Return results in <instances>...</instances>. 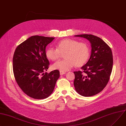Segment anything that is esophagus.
I'll return each mask as SVG.
<instances>
[{
	"mask_svg": "<svg viewBox=\"0 0 126 126\" xmlns=\"http://www.w3.org/2000/svg\"><path fill=\"white\" fill-rule=\"evenodd\" d=\"M65 73H66V72H65L61 71H60V75H64V74H65Z\"/></svg>",
	"mask_w": 126,
	"mask_h": 126,
	"instance_id": "1",
	"label": "esophagus"
}]
</instances>
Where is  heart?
<instances>
[{
	"label": "heart",
	"instance_id": "obj_1",
	"mask_svg": "<svg viewBox=\"0 0 126 126\" xmlns=\"http://www.w3.org/2000/svg\"><path fill=\"white\" fill-rule=\"evenodd\" d=\"M56 47H49L46 50L45 55L47 58L55 61L60 58L61 54L65 53L64 57L65 59L54 63L52 65L53 69L64 72L69 71L75 65L78 67L83 65L89 58V47L83 42L66 39L57 43Z\"/></svg>",
	"mask_w": 126,
	"mask_h": 126
}]
</instances>
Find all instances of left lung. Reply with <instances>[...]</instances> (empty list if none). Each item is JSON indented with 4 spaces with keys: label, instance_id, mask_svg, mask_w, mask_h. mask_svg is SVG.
Returning <instances> with one entry per match:
<instances>
[{
    "label": "left lung",
    "instance_id": "1",
    "mask_svg": "<svg viewBox=\"0 0 126 126\" xmlns=\"http://www.w3.org/2000/svg\"><path fill=\"white\" fill-rule=\"evenodd\" d=\"M75 37L88 40L91 52L88 62L81 68L83 72H74V85L80 95L93 96L104 89L109 82L113 64L111 50L102 39L94 35L83 34Z\"/></svg>",
    "mask_w": 126,
    "mask_h": 126
}]
</instances>
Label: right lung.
Returning <instances> with one entry per match:
<instances>
[{
    "mask_svg": "<svg viewBox=\"0 0 126 126\" xmlns=\"http://www.w3.org/2000/svg\"><path fill=\"white\" fill-rule=\"evenodd\" d=\"M54 38L32 36L18 45L15 52L13 62L16 80L24 93L32 98L49 97L60 77L58 70L44 73L49 65L46 47Z\"/></svg>",
    "mask_w": 126,
    "mask_h": 126,
    "instance_id": "1",
    "label": "right lung"
}]
</instances>
